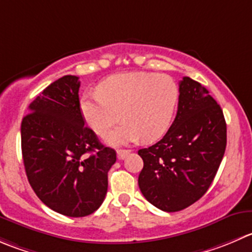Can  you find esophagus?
I'll return each instance as SVG.
<instances>
[{
	"mask_svg": "<svg viewBox=\"0 0 252 252\" xmlns=\"http://www.w3.org/2000/svg\"><path fill=\"white\" fill-rule=\"evenodd\" d=\"M129 153H130V150H118L117 151V158H118V160H123L129 155Z\"/></svg>",
	"mask_w": 252,
	"mask_h": 252,
	"instance_id": "1",
	"label": "esophagus"
}]
</instances>
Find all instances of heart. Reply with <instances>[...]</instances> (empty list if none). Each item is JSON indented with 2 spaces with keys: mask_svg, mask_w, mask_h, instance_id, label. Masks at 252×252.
Segmentation results:
<instances>
[{
  "mask_svg": "<svg viewBox=\"0 0 252 252\" xmlns=\"http://www.w3.org/2000/svg\"><path fill=\"white\" fill-rule=\"evenodd\" d=\"M98 94L81 97L80 111L94 133H106L119 118L123 123L106 135L111 145L160 139L170 126L180 97L171 76L153 72H126L101 82ZM121 116H119V113Z\"/></svg>",
  "mask_w": 252,
  "mask_h": 252,
  "instance_id": "1",
  "label": "heart"
}]
</instances>
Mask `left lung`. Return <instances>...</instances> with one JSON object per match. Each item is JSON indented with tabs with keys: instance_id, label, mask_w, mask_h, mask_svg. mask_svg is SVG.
<instances>
[{
	"instance_id": "obj_1",
	"label": "left lung",
	"mask_w": 252,
	"mask_h": 252,
	"mask_svg": "<svg viewBox=\"0 0 252 252\" xmlns=\"http://www.w3.org/2000/svg\"><path fill=\"white\" fill-rule=\"evenodd\" d=\"M226 146L223 111L208 90L183 77L177 114L160 141L138 154L143 196L163 212H178L203 197L213 182Z\"/></svg>"
}]
</instances>
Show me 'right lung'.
Segmentation results:
<instances>
[{
	"label": "right lung",
	"mask_w": 252,
	"mask_h": 252,
	"mask_svg": "<svg viewBox=\"0 0 252 252\" xmlns=\"http://www.w3.org/2000/svg\"><path fill=\"white\" fill-rule=\"evenodd\" d=\"M80 81L66 75L49 85L22 121V156L33 191L45 206L66 217L99 208L116 151L98 141L80 111Z\"/></svg>",
	"instance_id": "add662e5"
}]
</instances>
